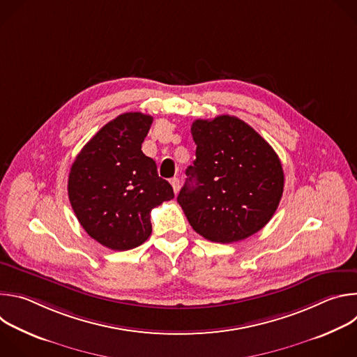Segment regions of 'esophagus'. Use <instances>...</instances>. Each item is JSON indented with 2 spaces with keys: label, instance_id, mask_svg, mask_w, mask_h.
I'll return each mask as SVG.
<instances>
[{
  "label": "esophagus",
  "instance_id": "esophagus-1",
  "mask_svg": "<svg viewBox=\"0 0 357 357\" xmlns=\"http://www.w3.org/2000/svg\"><path fill=\"white\" fill-rule=\"evenodd\" d=\"M169 182H171V185L174 188V192L178 193V190H179V178H172Z\"/></svg>",
  "mask_w": 357,
  "mask_h": 357
}]
</instances>
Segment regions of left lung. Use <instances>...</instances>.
<instances>
[{"label": "left lung", "mask_w": 357, "mask_h": 357, "mask_svg": "<svg viewBox=\"0 0 357 357\" xmlns=\"http://www.w3.org/2000/svg\"><path fill=\"white\" fill-rule=\"evenodd\" d=\"M196 160L178 195L193 230L234 243L261 230L275 213L284 171L273 146L243 120L218 116L190 127Z\"/></svg>", "instance_id": "left-lung-1"}]
</instances>
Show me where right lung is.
<instances>
[{"label": "right lung", "instance_id": "obj_1", "mask_svg": "<svg viewBox=\"0 0 357 357\" xmlns=\"http://www.w3.org/2000/svg\"><path fill=\"white\" fill-rule=\"evenodd\" d=\"M152 117L124 113L82 148L69 174L72 209L86 233L112 250L141 245L152 231L151 211L174 199L155 161L141 151Z\"/></svg>", "mask_w": 357, "mask_h": 357}]
</instances>
